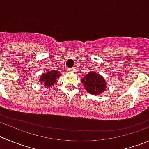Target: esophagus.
I'll return each instance as SVG.
<instances>
[{
    "label": "esophagus",
    "instance_id": "esophagus-1",
    "mask_svg": "<svg viewBox=\"0 0 149 149\" xmlns=\"http://www.w3.org/2000/svg\"><path fill=\"white\" fill-rule=\"evenodd\" d=\"M69 72H74L75 71V69H74V67L73 68H71V69H69Z\"/></svg>",
    "mask_w": 149,
    "mask_h": 149
}]
</instances>
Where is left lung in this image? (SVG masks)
<instances>
[{
    "label": "left lung",
    "instance_id": "8db88e82",
    "mask_svg": "<svg viewBox=\"0 0 149 149\" xmlns=\"http://www.w3.org/2000/svg\"><path fill=\"white\" fill-rule=\"evenodd\" d=\"M81 82L88 93L96 96L103 93L107 88L104 78L97 72H89L81 79Z\"/></svg>",
    "mask_w": 149,
    "mask_h": 149
}]
</instances>
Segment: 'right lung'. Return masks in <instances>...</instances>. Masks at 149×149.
<instances>
[{
  "instance_id": "obj_1",
  "label": "right lung",
  "mask_w": 149,
  "mask_h": 149,
  "mask_svg": "<svg viewBox=\"0 0 149 149\" xmlns=\"http://www.w3.org/2000/svg\"><path fill=\"white\" fill-rule=\"evenodd\" d=\"M61 74L57 70L47 71L45 73H43L39 77V82L42 85L48 88L52 87V86L56 83V80L59 78Z\"/></svg>"
}]
</instances>
